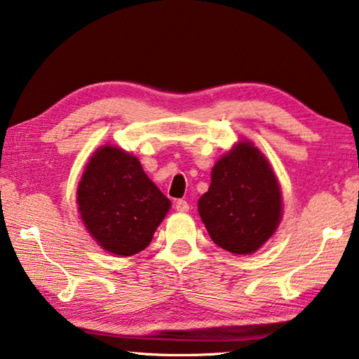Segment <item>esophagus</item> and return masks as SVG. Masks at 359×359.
<instances>
[{
    "mask_svg": "<svg viewBox=\"0 0 359 359\" xmlns=\"http://www.w3.org/2000/svg\"><path fill=\"white\" fill-rule=\"evenodd\" d=\"M175 209H177L179 212H189V209H190V204L187 203L185 200H179L177 203H175Z\"/></svg>",
    "mask_w": 359,
    "mask_h": 359,
    "instance_id": "obj_1",
    "label": "esophagus"
}]
</instances>
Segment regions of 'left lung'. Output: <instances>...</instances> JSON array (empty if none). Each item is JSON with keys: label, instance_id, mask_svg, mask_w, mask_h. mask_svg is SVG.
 <instances>
[{"label": "left lung", "instance_id": "left-lung-1", "mask_svg": "<svg viewBox=\"0 0 359 359\" xmlns=\"http://www.w3.org/2000/svg\"><path fill=\"white\" fill-rule=\"evenodd\" d=\"M198 212L212 241L235 255L252 254L273 236L283 215L281 189L252 142H238L214 164Z\"/></svg>", "mask_w": 359, "mask_h": 359}]
</instances>
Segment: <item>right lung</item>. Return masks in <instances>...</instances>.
Returning <instances> with one entry per match:
<instances>
[{
	"label": "right lung",
	"instance_id": "1",
	"mask_svg": "<svg viewBox=\"0 0 359 359\" xmlns=\"http://www.w3.org/2000/svg\"><path fill=\"white\" fill-rule=\"evenodd\" d=\"M76 203L95 243L121 257L144 251L170 209L139 159L113 145L100 147L89 158Z\"/></svg>",
	"mask_w": 359,
	"mask_h": 359
}]
</instances>
